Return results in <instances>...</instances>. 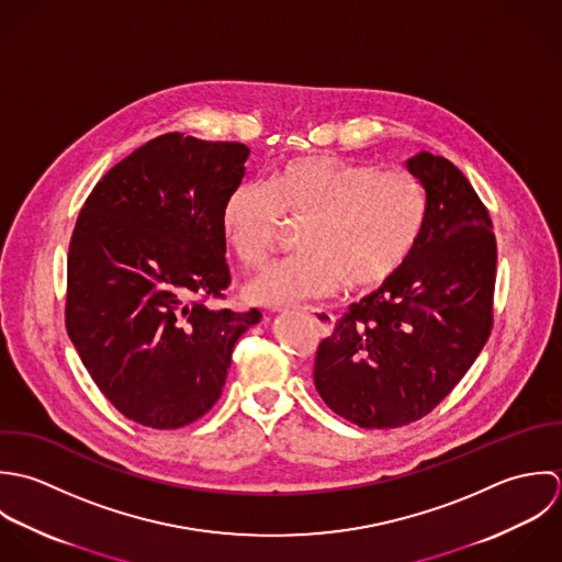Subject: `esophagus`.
Here are the masks:
<instances>
[{
	"mask_svg": "<svg viewBox=\"0 0 562 562\" xmlns=\"http://www.w3.org/2000/svg\"><path fill=\"white\" fill-rule=\"evenodd\" d=\"M308 317H311V322L319 328V333H322V337H330L333 335V330H335V315L330 313V311H324V308H313V311H308Z\"/></svg>",
	"mask_w": 562,
	"mask_h": 562,
	"instance_id": "1",
	"label": "esophagus"
}]
</instances>
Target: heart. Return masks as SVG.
Masks as SVG:
<instances>
[{
  "mask_svg": "<svg viewBox=\"0 0 562 562\" xmlns=\"http://www.w3.org/2000/svg\"><path fill=\"white\" fill-rule=\"evenodd\" d=\"M286 220H306L300 256L269 265L245 289L260 306H295L389 282L426 224V191L404 169L382 171L330 154L282 162L269 184L245 180L225 198L222 232L234 256L262 265Z\"/></svg>",
  "mask_w": 562,
  "mask_h": 562,
  "instance_id": "1",
  "label": "heart"
}]
</instances>
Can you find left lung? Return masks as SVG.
<instances>
[{
  "mask_svg": "<svg viewBox=\"0 0 562 562\" xmlns=\"http://www.w3.org/2000/svg\"><path fill=\"white\" fill-rule=\"evenodd\" d=\"M426 191V224L406 265L351 304L315 358V386L338 417L369 430L432 413L493 328L497 245L477 193L448 158L406 162Z\"/></svg>",
  "mask_w": 562,
  "mask_h": 562,
  "instance_id": "left-lung-1",
  "label": "left lung"
}]
</instances>
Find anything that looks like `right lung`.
<instances>
[{
    "label": "right lung",
    "instance_id": "right-lung-1",
    "mask_svg": "<svg viewBox=\"0 0 562 562\" xmlns=\"http://www.w3.org/2000/svg\"><path fill=\"white\" fill-rule=\"evenodd\" d=\"M249 147L180 132L151 138L95 184L69 243L67 335L114 408L176 430L224 391L260 311L209 308L229 286L222 209Z\"/></svg>",
    "mask_w": 562,
    "mask_h": 562
}]
</instances>
